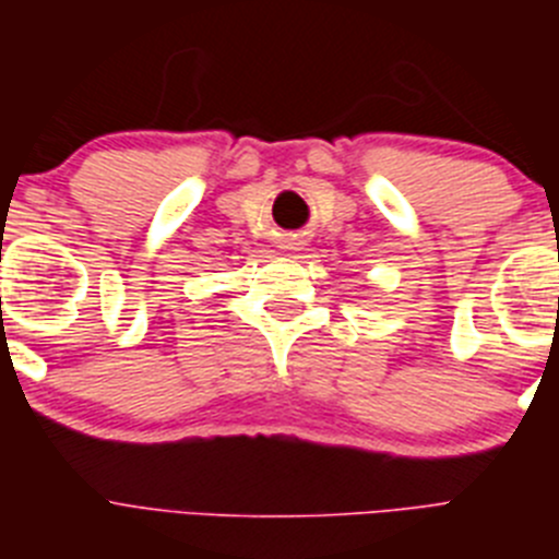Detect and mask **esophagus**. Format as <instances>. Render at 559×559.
I'll use <instances>...</instances> for the list:
<instances>
[{
	"label": "esophagus",
	"instance_id": "esophagus-1",
	"mask_svg": "<svg viewBox=\"0 0 559 559\" xmlns=\"http://www.w3.org/2000/svg\"><path fill=\"white\" fill-rule=\"evenodd\" d=\"M302 246H305V240H302V237H288V240H285V249H302Z\"/></svg>",
	"mask_w": 559,
	"mask_h": 559
}]
</instances>
